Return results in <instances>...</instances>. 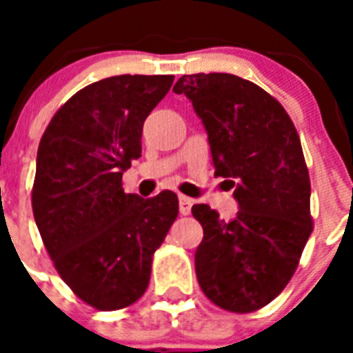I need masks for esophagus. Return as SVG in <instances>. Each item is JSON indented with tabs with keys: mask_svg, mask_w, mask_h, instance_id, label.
I'll return each mask as SVG.
<instances>
[{
	"mask_svg": "<svg viewBox=\"0 0 353 353\" xmlns=\"http://www.w3.org/2000/svg\"><path fill=\"white\" fill-rule=\"evenodd\" d=\"M179 201H180V214L182 215L191 214V208H192V205H194V199L187 198V196H180Z\"/></svg>",
	"mask_w": 353,
	"mask_h": 353,
	"instance_id": "obj_1",
	"label": "esophagus"
}]
</instances>
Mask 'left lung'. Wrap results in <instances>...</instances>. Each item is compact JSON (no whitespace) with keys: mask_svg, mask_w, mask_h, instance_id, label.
<instances>
[{"mask_svg":"<svg viewBox=\"0 0 353 353\" xmlns=\"http://www.w3.org/2000/svg\"><path fill=\"white\" fill-rule=\"evenodd\" d=\"M192 102L210 143L215 174L232 182L233 221L194 205L203 226L196 276L223 310L252 313L279 295L313 232L311 183L292 118L270 93L233 74L182 76L173 86Z\"/></svg>","mask_w":353,"mask_h":353,"instance_id":"obj_1","label":"left lung"}]
</instances>
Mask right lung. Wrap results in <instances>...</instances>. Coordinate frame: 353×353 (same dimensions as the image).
<instances>
[{"mask_svg":"<svg viewBox=\"0 0 353 353\" xmlns=\"http://www.w3.org/2000/svg\"><path fill=\"white\" fill-rule=\"evenodd\" d=\"M173 76H114L84 86L40 139L31 207L54 269L83 302L114 311L146 292L154 252L179 215L162 191L125 194L121 176L141 157L143 123Z\"/></svg>","mask_w":353,"mask_h":353,"instance_id":"add662e5","label":"right lung"}]
</instances>
